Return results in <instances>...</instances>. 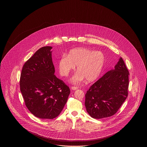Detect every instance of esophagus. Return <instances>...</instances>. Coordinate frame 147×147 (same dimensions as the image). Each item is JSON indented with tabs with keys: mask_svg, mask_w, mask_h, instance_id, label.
Here are the masks:
<instances>
[{
	"mask_svg": "<svg viewBox=\"0 0 147 147\" xmlns=\"http://www.w3.org/2000/svg\"><path fill=\"white\" fill-rule=\"evenodd\" d=\"M71 89L73 90H77V89H78V88L76 87V86H71Z\"/></svg>",
	"mask_w": 147,
	"mask_h": 147,
	"instance_id": "34e87169",
	"label": "esophagus"
}]
</instances>
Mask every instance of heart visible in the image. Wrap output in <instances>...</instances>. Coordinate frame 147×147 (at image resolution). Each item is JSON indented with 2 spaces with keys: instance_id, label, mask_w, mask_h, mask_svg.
<instances>
[{
  "instance_id": "b5f03b06",
  "label": "heart",
  "mask_w": 147,
  "mask_h": 147,
  "mask_svg": "<svg viewBox=\"0 0 147 147\" xmlns=\"http://www.w3.org/2000/svg\"><path fill=\"white\" fill-rule=\"evenodd\" d=\"M105 63L104 54L85 48L71 49L63 56L58 61V69L60 74L67 77L74 70L77 65L78 71L72 77L70 82L79 84L85 78L88 82L95 81L100 76Z\"/></svg>"
}]
</instances>
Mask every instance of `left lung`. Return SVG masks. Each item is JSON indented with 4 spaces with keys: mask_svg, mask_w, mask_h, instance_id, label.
<instances>
[{
    "mask_svg": "<svg viewBox=\"0 0 147 147\" xmlns=\"http://www.w3.org/2000/svg\"><path fill=\"white\" fill-rule=\"evenodd\" d=\"M129 71L121 57L114 68L92 84L85 94V106L91 117L115 115L128 96Z\"/></svg>",
    "mask_w": 147,
    "mask_h": 147,
    "instance_id": "obj_1",
    "label": "left lung"
}]
</instances>
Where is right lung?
<instances>
[{
    "mask_svg": "<svg viewBox=\"0 0 147 147\" xmlns=\"http://www.w3.org/2000/svg\"><path fill=\"white\" fill-rule=\"evenodd\" d=\"M52 49L37 50L23 65L20 91L28 110L40 119H53L63 110L70 94L69 88L55 75Z\"/></svg>",
    "mask_w": 147,
    "mask_h": 147,
    "instance_id": "right-lung-1",
    "label": "right lung"
}]
</instances>
